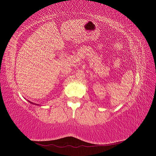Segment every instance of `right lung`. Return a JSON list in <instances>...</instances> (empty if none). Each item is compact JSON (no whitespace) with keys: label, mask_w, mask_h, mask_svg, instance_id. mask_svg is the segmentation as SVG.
I'll return each mask as SVG.
<instances>
[{"label":"right lung","mask_w":156,"mask_h":156,"mask_svg":"<svg viewBox=\"0 0 156 156\" xmlns=\"http://www.w3.org/2000/svg\"><path fill=\"white\" fill-rule=\"evenodd\" d=\"M29 102H30V101H29ZM30 103H31V102H30Z\"/></svg>","instance_id":"obj_1"}]
</instances>
